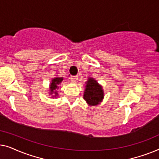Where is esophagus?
Here are the masks:
<instances>
[{"label": "esophagus", "instance_id": "34e87169", "mask_svg": "<svg viewBox=\"0 0 159 159\" xmlns=\"http://www.w3.org/2000/svg\"><path fill=\"white\" fill-rule=\"evenodd\" d=\"M70 79L73 82H77V80H78V77L77 76H71V77H70Z\"/></svg>", "mask_w": 159, "mask_h": 159}]
</instances>
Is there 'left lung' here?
I'll list each match as a JSON object with an SVG mask.
<instances>
[{
	"label": "left lung",
	"instance_id": "obj_1",
	"mask_svg": "<svg viewBox=\"0 0 159 159\" xmlns=\"http://www.w3.org/2000/svg\"><path fill=\"white\" fill-rule=\"evenodd\" d=\"M103 98V92L101 87L93 78L87 82L85 91L84 93V99L90 106L98 104Z\"/></svg>",
	"mask_w": 159,
	"mask_h": 159
}]
</instances>
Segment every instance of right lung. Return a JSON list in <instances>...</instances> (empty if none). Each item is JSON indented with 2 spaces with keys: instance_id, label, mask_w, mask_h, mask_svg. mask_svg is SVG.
I'll list each match as a JSON object with an SVG mask.
<instances>
[{
  "instance_id": "right-lung-1",
  "label": "right lung",
  "mask_w": 159,
  "mask_h": 159,
  "mask_svg": "<svg viewBox=\"0 0 159 159\" xmlns=\"http://www.w3.org/2000/svg\"><path fill=\"white\" fill-rule=\"evenodd\" d=\"M62 77H56L52 80V83L51 84V93H54L55 96L57 95V93H56V91H55V90L58 88V85L62 82Z\"/></svg>"
}]
</instances>
